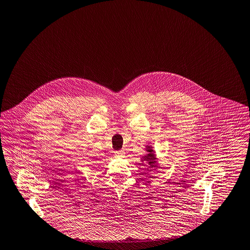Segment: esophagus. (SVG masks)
Masks as SVG:
<instances>
[{
	"mask_svg": "<svg viewBox=\"0 0 250 250\" xmlns=\"http://www.w3.org/2000/svg\"><path fill=\"white\" fill-rule=\"evenodd\" d=\"M124 155H125V153H124L123 151H117V152H115V156H116V157L123 158V157H124Z\"/></svg>",
	"mask_w": 250,
	"mask_h": 250,
	"instance_id": "esophagus-1",
	"label": "esophagus"
}]
</instances>
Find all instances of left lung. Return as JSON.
I'll return each mask as SVG.
<instances>
[{"instance_id": "8db88e82", "label": "left lung", "mask_w": 250, "mask_h": 250, "mask_svg": "<svg viewBox=\"0 0 250 250\" xmlns=\"http://www.w3.org/2000/svg\"><path fill=\"white\" fill-rule=\"evenodd\" d=\"M145 151L147 152V154L144 157L140 158L141 164L143 166L144 165H149L154 170L160 168V165L158 163V157L156 155V151L154 150V147L148 143L145 146Z\"/></svg>"}]
</instances>
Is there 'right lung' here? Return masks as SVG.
<instances>
[{
  "label": "right lung",
  "mask_w": 250,
  "mask_h": 250,
  "mask_svg": "<svg viewBox=\"0 0 250 250\" xmlns=\"http://www.w3.org/2000/svg\"><path fill=\"white\" fill-rule=\"evenodd\" d=\"M98 159H99V158H96V157H94V161H95V160H98Z\"/></svg>",
  "instance_id": "obj_1"
}]
</instances>
